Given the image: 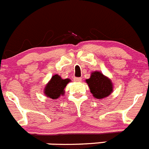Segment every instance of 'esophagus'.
Wrapping results in <instances>:
<instances>
[{"instance_id":"obj_1","label":"esophagus","mask_w":149,"mask_h":149,"mask_svg":"<svg viewBox=\"0 0 149 149\" xmlns=\"http://www.w3.org/2000/svg\"><path fill=\"white\" fill-rule=\"evenodd\" d=\"M73 81H76V82H79V81H81V78H80V77H75L74 79H73Z\"/></svg>"}]
</instances>
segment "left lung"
Masks as SVG:
<instances>
[{
	"label": "left lung",
	"mask_w": 149,
	"mask_h": 149,
	"mask_svg": "<svg viewBox=\"0 0 149 149\" xmlns=\"http://www.w3.org/2000/svg\"><path fill=\"white\" fill-rule=\"evenodd\" d=\"M90 93L97 99L107 98L113 91V84L109 78L99 71L92 72L90 79H86Z\"/></svg>",
	"instance_id": "left-lung-1"
}]
</instances>
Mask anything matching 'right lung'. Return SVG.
<instances>
[{
    "mask_svg": "<svg viewBox=\"0 0 149 149\" xmlns=\"http://www.w3.org/2000/svg\"><path fill=\"white\" fill-rule=\"evenodd\" d=\"M70 81L69 79H62L58 74L54 75L44 89V94L52 99H57L65 93V87Z\"/></svg>",
    "mask_w": 149,
    "mask_h": 149,
    "instance_id": "obj_1",
    "label": "right lung"
}]
</instances>
